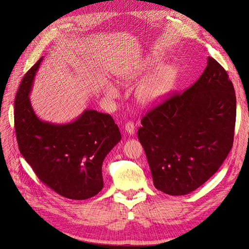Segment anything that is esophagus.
Segmentation results:
<instances>
[{"label":"esophagus","mask_w":249,"mask_h":249,"mask_svg":"<svg viewBox=\"0 0 249 249\" xmlns=\"http://www.w3.org/2000/svg\"><path fill=\"white\" fill-rule=\"evenodd\" d=\"M125 131L129 134V135H133L135 133V126L132 122H128L125 124L124 126Z\"/></svg>","instance_id":"34e87169"}]
</instances>
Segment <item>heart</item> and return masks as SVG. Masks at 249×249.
<instances>
[{
    "mask_svg": "<svg viewBox=\"0 0 249 249\" xmlns=\"http://www.w3.org/2000/svg\"><path fill=\"white\" fill-rule=\"evenodd\" d=\"M160 64L158 57L147 58L143 63L136 67L128 68L120 73V77L124 81H135L145 76ZM177 70L173 66H164L157 69L139 83L136 89V100L142 106H155L165 100L175 84ZM104 92L107 98L114 100L120 94L118 86L114 83L107 82L104 86Z\"/></svg>",
    "mask_w": 249,
    "mask_h": 249,
    "instance_id": "obj_1",
    "label": "heart"
}]
</instances>
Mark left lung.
<instances>
[{"instance_id":"8db88e82","label":"left lung","mask_w":249,"mask_h":249,"mask_svg":"<svg viewBox=\"0 0 249 249\" xmlns=\"http://www.w3.org/2000/svg\"><path fill=\"white\" fill-rule=\"evenodd\" d=\"M234 86L221 65L208 57L191 88L149 111L137 136L157 189L185 196L208 181L233 145Z\"/></svg>"}]
</instances>
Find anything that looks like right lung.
<instances>
[{
	"instance_id": "obj_1",
	"label": "right lung",
	"mask_w": 249,
	"mask_h": 249,
	"mask_svg": "<svg viewBox=\"0 0 249 249\" xmlns=\"http://www.w3.org/2000/svg\"><path fill=\"white\" fill-rule=\"evenodd\" d=\"M41 57L24 75L15 98L14 122L19 150L36 176L60 196L88 199L104 187L102 166L121 140L113 118L86 109L69 123L41 120L29 94Z\"/></svg>"
}]
</instances>
